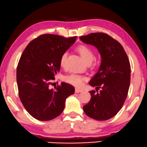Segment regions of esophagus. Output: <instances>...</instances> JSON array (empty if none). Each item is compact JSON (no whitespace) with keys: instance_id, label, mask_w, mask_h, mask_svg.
Returning <instances> with one entry per match:
<instances>
[{"instance_id":"34e87169","label":"esophagus","mask_w":147,"mask_h":147,"mask_svg":"<svg viewBox=\"0 0 147 147\" xmlns=\"http://www.w3.org/2000/svg\"><path fill=\"white\" fill-rule=\"evenodd\" d=\"M82 91V89H80V88H75V92H76V93H78V92H80Z\"/></svg>"}]
</instances>
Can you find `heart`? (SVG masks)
Instances as JSON below:
<instances>
[{"label": "heart", "mask_w": 147, "mask_h": 147, "mask_svg": "<svg viewBox=\"0 0 147 147\" xmlns=\"http://www.w3.org/2000/svg\"><path fill=\"white\" fill-rule=\"evenodd\" d=\"M77 52L80 54L82 59L87 63H90L93 61L94 54L93 51L90 47L86 45H80L76 48ZM67 54L64 53L60 58V65L61 67H65L66 66V61H67ZM86 80L85 76L80 75L79 74L72 73L64 77V80L72 85L75 86H80L83 84L84 80Z\"/></svg>", "instance_id": "heart-1"}]
</instances>
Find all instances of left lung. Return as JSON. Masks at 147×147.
I'll return each instance as SVG.
<instances>
[{
  "label": "left lung",
  "mask_w": 147,
  "mask_h": 147,
  "mask_svg": "<svg viewBox=\"0 0 147 147\" xmlns=\"http://www.w3.org/2000/svg\"><path fill=\"white\" fill-rule=\"evenodd\" d=\"M80 38L96 47L102 58L98 73L89 82L96 91H89L91 98L83 107L84 112L92 119L106 121L119 113L127 98L131 81L129 58L123 46L105 33H90Z\"/></svg>",
  "instance_id": "1"
}]
</instances>
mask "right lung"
Returning a JSON list of instances; mask_svg holds the SVG:
<instances>
[{
	"label": "right lung",
	"instance_id": "add662e5",
	"mask_svg": "<svg viewBox=\"0 0 147 147\" xmlns=\"http://www.w3.org/2000/svg\"><path fill=\"white\" fill-rule=\"evenodd\" d=\"M76 38L42 34L30 41L22 53L16 69L18 94L34 119L47 121L57 117L63 113L67 97L74 94V88L65 82L55 88L50 85L61 69L60 58Z\"/></svg>",
	"mask_w": 147,
	"mask_h": 147
}]
</instances>
